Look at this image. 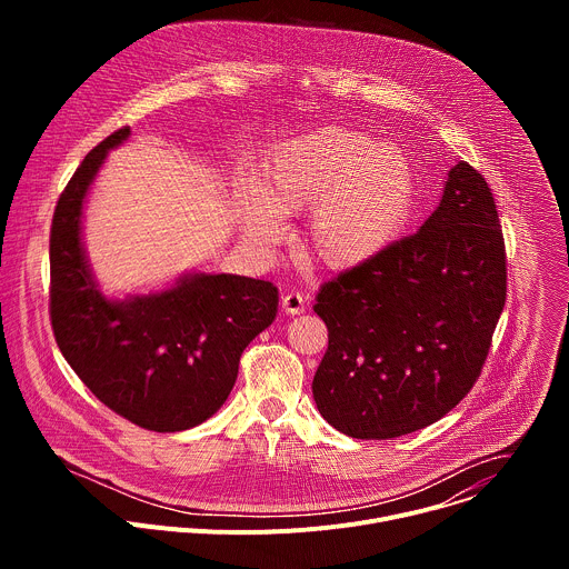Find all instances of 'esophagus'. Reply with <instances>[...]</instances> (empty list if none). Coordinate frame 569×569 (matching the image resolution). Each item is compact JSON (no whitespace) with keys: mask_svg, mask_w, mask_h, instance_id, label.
I'll list each match as a JSON object with an SVG mask.
<instances>
[{"mask_svg":"<svg viewBox=\"0 0 569 569\" xmlns=\"http://www.w3.org/2000/svg\"><path fill=\"white\" fill-rule=\"evenodd\" d=\"M281 308H283L286 315H299L306 308V299L299 292H286L281 297Z\"/></svg>","mask_w":569,"mask_h":569,"instance_id":"34e87169","label":"esophagus"}]
</instances>
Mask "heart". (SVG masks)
I'll use <instances>...</instances> for the list:
<instances>
[{"label": "heart", "mask_w": 569, "mask_h": 569, "mask_svg": "<svg viewBox=\"0 0 569 569\" xmlns=\"http://www.w3.org/2000/svg\"><path fill=\"white\" fill-rule=\"evenodd\" d=\"M417 196L410 159L349 128H319L281 143L259 196L240 200V227L259 246H274L277 216L310 209L306 246L329 270L365 266L408 227Z\"/></svg>", "instance_id": "obj_1"}]
</instances>
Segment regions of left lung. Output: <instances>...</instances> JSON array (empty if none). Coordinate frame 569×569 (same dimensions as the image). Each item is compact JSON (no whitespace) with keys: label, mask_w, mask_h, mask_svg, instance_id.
<instances>
[{"label":"left lung","mask_w":569,"mask_h":569,"mask_svg":"<svg viewBox=\"0 0 569 569\" xmlns=\"http://www.w3.org/2000/svg\"><path fill=\"white\" fill-rule=\"evenodd\" d=\"M505 301L496 200L459 161L417 233L319 288L312 310L329 329L312 378L319 415L353 439L432 426L479 378Z\"/></svg>","instance_id":"obj_1"}]
</instances>
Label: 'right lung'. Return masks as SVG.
<instances>
[{
  "label": "right lung",
  "instance_id": "right-lung-1",
  "mask_svg": "<svg viewBox=\"0 0 569 569\" xmlns=\"http://www.w3.org/2000/svg\"><path fill=\"white\" fill-rule=\"evenodd\" d=\"M103 139L58 198L49 261L51 327L69 367L112 412L152 432H180L227 400L246 347L277 317L279 290L238 274L191 272L176 286L108 299L90 270L80 218L108 150Z\"/></svg>",
  "mask_w": 569,
  "mask_h": 569
}]
</instances>
